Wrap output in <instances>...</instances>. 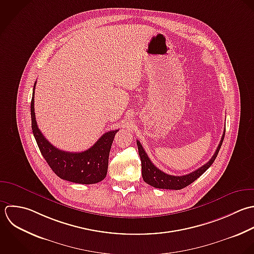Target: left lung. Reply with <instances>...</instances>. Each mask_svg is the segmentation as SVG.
I'll return each mask as SVG.
<instances>
[{
	"label": "left lung",
	"mask_w": 254,
	"mask_h": 254,
	"mask_svg": "<svg viewBox=\"0 0 254 254\" xmlns=\"http://www.w3.org/2000/svg\"><path fill=\"white\" fill-rule=\"evenodd\" d=\"M225 133H226V128L224 130V134L222 136L220 144H219L215 154L213 155V157L206 164H204L202 167L198 168L197 170H195V171H193V172H191L187 175H183V176H173V175L166 174L163 171L159 170L151 162V160L147 156L146 152L144 151L141 143L137 140L136 144H137V148H138L139 157H140V160H141L142 178H143L144 182L147 183L148 185H150L154 188H158V189L180 190V189H183V188L187 187L188 185L193 183L195 180H197L203 173H205L206 170L214 163L215 159L218 156V153L220 151L222 143L224 141Z\"/></svg>",
	"instance_id": "obj_1"
}]
</instances>
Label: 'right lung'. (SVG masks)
I'll return each mask as SVG.
<instances>
[{"label":"right lung","mask_w":254,"mask_h":254,"mask_svg":"<svg viewBox=\"0 0 254 254\" xmlns=\"http://www.w3.org/2000/svg\"><path fill=\"white\" fill-rule=\"evenodd\" d=\"M35 84L36 82L30 104L31 128L38 148L52 171L63 180L78 184H95L104 180L108 171L111 146L119 129L104 133L92 147L82 152H67L56 148L43 136L35 121Z\"/></svg>","instance_id":"add662e5"}]
</instances>
